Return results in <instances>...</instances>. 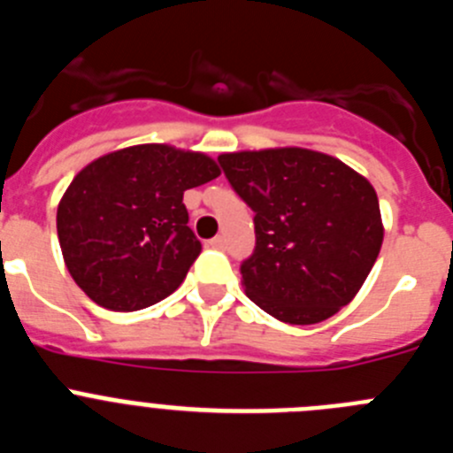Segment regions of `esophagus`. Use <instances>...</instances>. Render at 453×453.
<instances>
[{"label": "esophagus", "mask_w": 453, "mask_h": 453, "mask_svg": "<svg viewBox=\"0 0 453 453\" xmlns=\"http://www.w3.org/2000/svg\"><path fill=\"white\" fill-rule=\"evenodd\" d=\"M211 247H215V250H224V247H226V238H224V235H215V238L211 240Z\"/></svg>", "instance_id": "obj_1"}]
</instances>
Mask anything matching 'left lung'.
<instances>
[{
  "instance_id": "8db88e82",
  "label": "left lung",
  "mask_w": 453,
  "mask_h": 453,
  "mask_svg": "<svg viewBox=\"0 0 453 453\" xmlns=\"http://www.w3.org/2000/svg\"><path fill=\"white\" fill-rule=\"evenodd\" d=\"M254 211L256 250L240 265L247 297L286 324H318L356 297L381 251L372 183L303 147L219 154Z\"/></svg>"
}]
</instances>
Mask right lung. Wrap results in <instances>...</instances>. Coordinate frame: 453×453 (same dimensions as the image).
Here are the masks:
<instances>
[{
  "instance_id": "add662e5",
  "label": "right lung",
  "mask_w": 453,
  "mask_h": 453,
  "mask_svg": "<svg viewBox=\"0 0 453 453\" xmlns=\"http://www.w3.org/2000/svg\"><path fill=\"white\" fill-rule=\"evenodd\" d=\"M219 177L202 151L134 145L88 163L56 211L67 272L88 297L118 313L177 290L202 251L183 192Z\"/></svg>"
}]
</instances>
